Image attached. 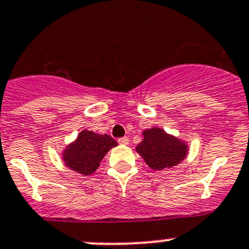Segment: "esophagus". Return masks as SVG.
I'll use <instances>...</instances> for the list:
<instances>
[{
	"instance_id": "obj_1",
	"label": "esophagus",
	"mask_w": 249,
	"mask_h": 249,
	"mask_svg": "<svg viewBox=\"0 0 249 249\" xmlns=\"http://www.w3.org/2000/svg\"><path fill=\"white\" fill-rule=\"evenodd\" d=\"M118 142H119V144L126 146V144H129V139H127V137H120V139L118 140Z\"/></svg>"
}]
</instances>
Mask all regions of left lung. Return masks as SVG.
Here are the masks:
<instances>
[{"label":"left lung","mask_w":249,"mask_h":249,"mask_svg":"<svg viewBox=\"0 0 249 249\" xmlns=\"http://www.w3.org/2000/svg\"><path fill=\"white\" fill-rule=\"evenodd\" d=\"M142 136L143 140L136 146V152L152 170L173 168L189 153V144L160 127L146 129Z\"/></svg>","instance_id":"left-lung-1"}]
</instances>
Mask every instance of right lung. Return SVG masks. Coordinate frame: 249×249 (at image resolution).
Listing matches in <instances>:
<instances>
[{
	"mask_svg": "<svg viewBox=\"0 0 249 249\" xmlns=\"http://www.w3.org/2000/svg\"><path fill=\"white\" fill-rule=\"evenodd\" d=\"M115 146H118V142L109 135L96 134L85 129L63 149L62 159L71 170L85 176L92 175L103 157Z\"/></svg>",
	"mask_w": 249,
	"mask_h": 249,
	"instance_id": "obj_1",
	"label": "right lung"
}]
</instances>
